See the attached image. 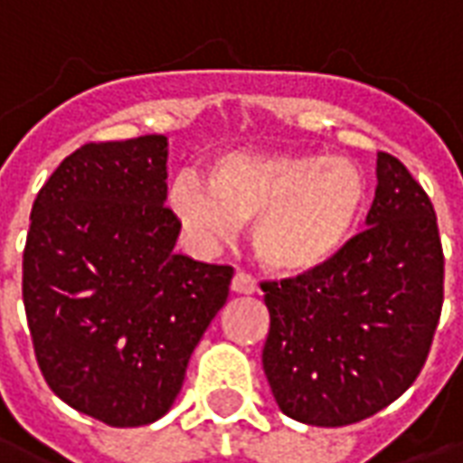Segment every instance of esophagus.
Returning a JSON list of instances; mask_svg holds the SVG:
<instances>
[{
    "mask_svg": "<svg viewBox=\"0 0 463 463\" xmlns=\"http://www.w3.org/2000/svg\"><path fill=\"white\" fill-rule=\"evenodd\" d=\"M231 288H232V294H255L257 291V281L250 274H245V271H238L235 277H232L231 281Z\"/></svg>",
    "mask_w": 463,
    "mask_h": 463,
    "instance_id": "1",
    "label": "esophagus"
}]
</instances>
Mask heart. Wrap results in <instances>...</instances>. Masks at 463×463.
<instances>
[{
	"label": "heart",
	"instance_id": "heart-1",
	"mask_svg": "<svg viewBox=\"0 0 463 463\" xmlns=\"http://www.w3.org/2000/svg\"><path fill=\"white\" fill-rule=\"evenodd\" d=\"M169 206L201 240L252 226L260 262L277 274H308L333 262L366 211V179L340 155L225 153L206 165V184L182 169Z\"/></svg>",
	"mask_w": 463,
	"mask_h": 463
}]
</instances>
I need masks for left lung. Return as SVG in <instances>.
<instances>
[{"label":"left lung","instance_id":"1","mask_svg":"<svg viewBox=\"0 0 463 463\" xmlns=\"http://www.w3.org/2000/svg\"><path fill=\"white\" fill-rule=\"evenodd\" d=\"M366 228L333 262L264 281L262 366L284 415L342 428L401 398L418 379L444 298V255L425 189L379 153Z\"/></svg>","mask_w":463,"mask_h":463}]
</instances>
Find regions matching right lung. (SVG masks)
<instances>
[{
  "label": "right lung",
  "mask_w": 463,
  "mask_h": 463,
  "mask_svg": "<svg viewBox=\"0 0 463 463\" xmlns=\"http://www.w3.org/2000/svg\"><path fill=\"white\" fill-rule=\"evenodd\" d=\"M167 137L90 143L31 208L24 306L52 393L111 428L172 408L186 364L228 301L232 267L176 255Z\"/></svg>",
  "instance_id": "add662e5"
}]
</instances>
